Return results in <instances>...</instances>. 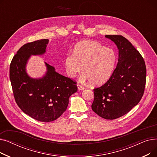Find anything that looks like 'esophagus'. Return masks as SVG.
<instances>
[{
    "label": "esophagus",
    "mask_w": 157,
    "mask_h": 157,
    "mask_svg": "<svg viewBox=\"0 0 157 157\" xmlns=\"http://www.w3.org/2000/svg\"><path fill=\"white\" fill-rule=\"evenodd\" d=\"M77 86H78V90H83L85 89V88L82 85H81L80 84H77Z\"/></svg>",
    "instance_id": "1"
}]
</instances>
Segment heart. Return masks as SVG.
<instances>
[{
  "label": "heart",
  "mask_w": 157,
  "mask_h": 157,
  "mask_svg": "<svg viewBox=\"0 0 157 157\" xmlns=\"http://www.w3.org/2000/svg\"><path fill=\"white\" fill-rule=\"evenodd\" d=\"M117 61L113 49L93 40H83L74 47L73 54H67L64 65L67 76L74 78L83 71L81 79L93 85L105 83L111 76Z\"/></svg>",
  "instance_id": "heart-1"
}]
</instances>
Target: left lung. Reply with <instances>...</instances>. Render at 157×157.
<instances>
[{
    "instance_id": "left-lung-1",
    "label": "left lung",
    "mask_w": 157,
    "mask_h": 157,
    "mask_svg": "<svg viewBox=\"0 0 157 157\" xmlns=\"http://www.w3.org/2000/svg\"><path fill=\"white\" fill-rule=\"evenodd\" d=\"M118 49L116 69L106 83L94 88L92 110L106 120H114L128 113L144 94L146 69L141 55L125 37L106 35Z\"/></svg>"
}]
</instances>
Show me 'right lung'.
Returning a JSON list of instances; mask_svg holds the SVG:
<instances>
[{
    "label": "right lung",
    "instance_id": "obj_1",
    "mask_svg": "<svg viewBox=\"0 0 157 157\" xmlns=\"http://www.w3.org/2000/svg\"><path fill=\"white\" fill-rule=\"evenodd\" d=\"M48 39H40L21 46L10 64V78L15 101L31 118L43 122L56 120L67 109L69 97L78 90L76 82L55 71L45 62L47 71L41 78H30L26 65L31 55L46 52Z\"/></svg>",
    "mask_w": 157,
    "mask_h": 157
}]
</instances>
